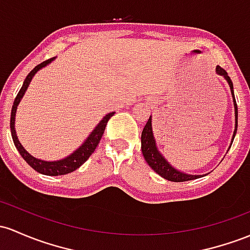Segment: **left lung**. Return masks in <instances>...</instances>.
Here are the masks:
<instances>
[{
	"mask_svg": "<svg viewBox=\"0 0 250 250\" xmlns=\"http://www.w3.org/2000/svg\"><path fill=\"white\" fill-rule=\"evenodd\" d=\"M216 73L223 77V78L228 82V84H229V87H230V92H231L232 102H234L235 129H234V134H232L230 146H229V148H228V150H229L230 147H231V145H232V141H234V139H235V135H236V131H237V104H236V100H235L232 82H231V79H230V77L228 76L226 70H223L221 66H216ZM141 149H142V154H144L145 160H146V163L150 166V168H152L154 172H156L159 175H161L163 178L169 180V182H175V183L188 182V180H193V179H197V178L203 177V175H207V174L194 175V174L184 173V172L177 169L175 167H173L171 164L168 163V160H167L165 156L163 155V153L159 150L158 145H156L154 134H153V128H152V116H149L146 125H145L144 130H142Z\"/></svg>",
	"mask_w": 250,
	"mask_h": 250,
	"instance_id": "obj_1",
	"label": "left lung"
}]
</instances>
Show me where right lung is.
Segmentation results:
<instances>
[{
  "label": "right lung",
  "instance_id": "1",
  "mask_svg": "<svg viewBox=\"0 0 250 250\" xmlns=\"http://www.w3.org/2000/svg\"><path fill=\"white\" fill-rule=\"evenodd\" d=\"M56 58H52L46 60V62H42L41 64L35 66L31 72L28 73V76L26 77V79L23 81L22 87L19 91L18 96H16L15 101H14L13 108H12V115H10V131H12V138L14 141V145H15L16 149L19 150L20 155L22 156L23 160L28 164L29 166L32 167L33 169H35L37 172H39L41 174L45 175H62V174H67L71 173V172L76 171L77 168H79L87 159L90 158V155L94 153V150L96 149V147L98 146L100 144L101 138H102L104 129H105V125L108 123V121L112 115L115 114L114 111L109 112L106 114L105 116L103 117L102 120L100 121L97 125L95 127V129L90 133V135L87 136L86 140L81 145L75 152L71 153L70 155L65 156V158L59 159V160H54V161H47V160H41V159L35 158L32 154H29L22 145L20 144L19 141L18 135H16V130H15V116H16V109H18V105L20 104L21 100H22L23 95L26 94L27 89H28L29 84H31L33 77L35 76V73L38 71H40L41 68H43L45 66H47L48 64H51L53 60Z\"/></svg>",
  "mask_w": 250,
  "mask_h": 250
}]
</instances>
